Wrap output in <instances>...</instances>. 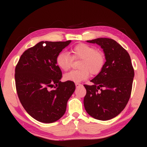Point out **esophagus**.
I'll return each mask as SVG.
<instances>
[{
	"label": "esophagus",
	"instance_id": "esophagus-1",
	"mask_svg": "<svg viewBox=\"0 0 147 147\" xmlns=\"http://www.w3.org/2000/svg\"><path fill=\"white\" fill-rule=\"evenodd\" d=\"M75 84H76V87H78V86H82V84H80V83H76Z\"/></svg>",
	"mask_w": 147,
	"mask_h": 147
}]
</instances>
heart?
<instances>
[{"mask_svg":"<svg viewBox=\"0 0 147 147\" xmlns=\"http://www.w3.org/2000/svg\"><path fill=\"white\" fill-rule=\"evenodd\" d=\"M69 53L71 56L66 52H61L56 57L57 65L64 71L71 69L73 60L80 59L78 63L79 69L64 76V79L67 81H83L89 77L90 74L94 76L98 75L105 65V54L92 45L86 43L78 44L70 50Z\"/></svg>","mask_w":147,"mask_h":147,"instance_id":"heart-1","label":"heart"}]
</instances>
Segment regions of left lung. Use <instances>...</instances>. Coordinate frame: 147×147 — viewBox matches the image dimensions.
I'll use <instances>...</instances> for the list:
<instances>
[{
  "mask_svg": "<svg viewBox=\"0 0 147 147\" xmlns=\"http://www.w3.org/2000/svg\"><path fill=\"white\" fill-rule=\"evenodd\" d=\"M87 41L101 46L106 61L101 72L91 80L93 85H84V107L96 119H112L124 110L130 97L134 76L131 59L127 51L113 39L98 38Z\"/></svg>",
  "mask_w": 147,
  "mask_h": 147,
  "instance_id": "obj_1",
  "label": "left lung"
}]
</instances>
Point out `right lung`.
<instances>
[{
	"mask_svg": "<svg viewBox=\"0 0 147 147\" xmlns=\"http://www.w3.org/2000/svg\"><path fill=\"white\" fill-rule=\"evenodd\" d=\"M71 43L41 41L29 48L15 67V85L20 102L30 116L45 123L61 118L76 89L74 82L60 81L58 54Z\"/></svg>",
	"mask_w": 147,
	"mask_h": 147,
	"instance_id": "1",
	"label": "right lung"
}]
</instances>
